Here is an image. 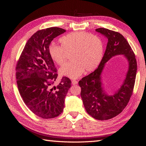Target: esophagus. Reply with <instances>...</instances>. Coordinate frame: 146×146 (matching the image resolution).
Here are the masks:
<instances>
[{"mask_svg": "<svg viewBox=\"0 0 146 146\" xmlns=\"http://www.w3.org/2000/svg\"><path fill=\"white\" fill-rule=\"evenodd\" d=\"M71 83H72L73 85H75L78 83V82L76 81V80H72V81H71Z\"/></svg>", "mask_w": 146, "mask_h": 146, "instance_id": "obj_1", "label": "esophagus"}]
</instances>
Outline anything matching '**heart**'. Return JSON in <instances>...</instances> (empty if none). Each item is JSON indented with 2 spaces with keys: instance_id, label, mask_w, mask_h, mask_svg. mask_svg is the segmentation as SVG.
<instances>
[{
  "instance_id": "obj_1",
  "label": "heart",
  "mask_w": 146,
  "mask_h": 146,
  "mask_svg": "<svg viewBox=\"0 0 146 146\" xmlns=\"http://www.w3.org/2000/svg\"><path fill=\"white\" fill-rule=\"evenodd\" d=\"M61 46L51 44L48 52L55 63L61 65L64 60V52L72 51V61L64 64L60 70L61 76L76 79L83 71H92L102 61L104 54V44L102 39L97 36L85 32H73L62 37Z\"/></svg>"
}]
</instances>
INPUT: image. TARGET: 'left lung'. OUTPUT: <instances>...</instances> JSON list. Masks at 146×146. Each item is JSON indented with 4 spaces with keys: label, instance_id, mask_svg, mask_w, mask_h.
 <instances>
[{
    "label": "left lung",
    "instance_id": "8db88e82",
    "mask_svg": "<svg viewBox=\"0 0 146 146\" xmlns=\"http://www.w3.org/2000/svg\"><path fill=\"white\" fill-rule=\"evenodd\" d=\"M95 31L108 39L106 50L97 69L83 77L78 84L87 113L95 119L105 120L117 116L127 105L134 86L137 62L131 47L122 35L102 27ZM119 55H123L128 61V70L121 87L113 94H108L102 74L106 62Z\"/></svg>",
    "mask_w": 146,
    "mask_h": 146
}]
</instances>
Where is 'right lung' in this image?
Here are the masks:
<instances>
[{"label": "right lung", "instance_id": "1", "mask_svg": "<svg viewBox=\"0 0 146 146\" xmlns=\"http://www.w3.org/2000/svg\"><path fill=\"white\" fill-rule=\"evenodd\" d=\"M64 32L56 27L37 31L26 42L17 64L21 96L27 107L43 119H52L63 112L65 97L71 85L69 78L63 77L60 84L51 86L58 75L48 48L54 38Z\"/></svg>", "mask_w": 146, "mask_h": 146}]
</instances>
